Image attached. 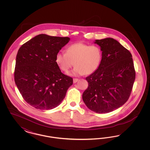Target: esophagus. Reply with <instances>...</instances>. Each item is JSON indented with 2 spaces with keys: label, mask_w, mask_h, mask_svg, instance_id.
<instances>
[{
  "label": "esophagus",
  "mask_w": 150,
  "mask_h": 150,
  "mask_svg": "<svg viewBox=\"0 0 150 150\" xmlns=\"http://www.w3.org/2000/svg\"><path fill=\"white\" fill-rule=\"evenodd\" d=\"M78 79L74 78L73 79V83H76V82H78Z\"/></svg>",
  "instance_id": "obj_1"
}]
</instances>
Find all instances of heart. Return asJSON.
<instances>
[{
    "instance_id": "heart-1",
    "label": "heart",
    "mask_w": 150,
    "mask_h": 150,
    "mask_svg": "<svg viewBox=\"0 0 150 150\" xmlns=\"http://www.w3.org/2000/svg\"><path fill=\"white\" fill-rule=\"evenodd\" d=\"M102 59V51L97 45H90L76 43L69 45L66 53H58L56 62L59 69L64 72L69 71L74 65L75 67L69 73L74 76L90 75L96 71Z\"/></svg>"
}]
</instances>
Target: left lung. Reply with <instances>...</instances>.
<instances>
[{
  "label": "left lung",
  "mask_w": 150,
  "mask_h": 150,
  "mask_svg": "<svg viewBox=\"0 0 150 150\" xmlns=\"http://www.w3.org/2000/svg\"><path fill=\"white\" fill-rule=\"evenodd\" d=\"M102 51L99 68L86 78L88 88L83 94L87 107L98 114L108 113L128 100L136 78L132 54L113 38L96 40Z\"/></svg>",
  "instance_id": "obj_1"
}]
</instances>
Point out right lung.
<instances>
[{
	"instance_id": "1",
	"label": "right lung",
	"mask_w": 150,
	"mask_h": 150,
	"mask_svg": "<svg viewBox=\"0 0 150 150\" xmlns=\"http://www.w3.org/2000/svg\"><path fill=\"white\" fill-rule=\"evenodd\" d=\"M69 37L39 34L23 44L16 56L14 81L20 92L31 106L50 110L60 105L72 78L61 72L56 62Z\"/></svg>"
}]
</instances>
